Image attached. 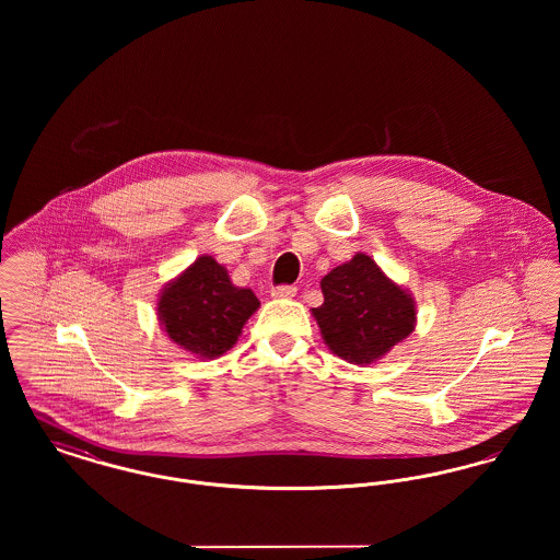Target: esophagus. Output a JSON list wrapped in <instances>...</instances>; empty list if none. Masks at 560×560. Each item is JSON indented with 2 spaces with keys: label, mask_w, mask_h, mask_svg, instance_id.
Wrapping results in <instances>:
<instances>
[{
  "label": "esophagus",
  "mask_w": 560,
  "mask_h": 560,
  "mask_svg": "<svg viewBox=\"0 0 560 560\" xmlns=\"http://www.w3.org/2000/svg\"><path fill=\"white\" fill-rule=\"evenodd\" d=\"M270 295H272L275 300H288V298L295 295V288H293V285H279V288H272V290H270Z\"/></svg>",
  "instance_id": "obj_1"
}]
</instances>
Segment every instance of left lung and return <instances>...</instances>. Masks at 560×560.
Instances as JSON below:
<instances>
[{
    "mask_svg": "<svg viewBox=\"0 0 560 560\" xmlns=\"http://www.w3.org/2000/svg\"><path fill=\"white\" fill-rule=\"evenodd\" d=\"M313 308L327 348L352 365H372L416 329V300L359 252L320 279Z\"/></svg>",
    "mask_w": 560,
    "mask_h": 560,
    "instance_id": "obj_1",
    "label": "left lung"
}]
</instances>
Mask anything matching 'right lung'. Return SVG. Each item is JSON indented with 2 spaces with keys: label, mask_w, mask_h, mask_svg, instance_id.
<instances>
[{
  "label": "right lung",
  "mask_w": 560,
  "mask_h": 560,
  "mask_svg": "<svg viewBox=\"0 0 560 560\" xmlns=\"http://www.w3.org/2000/svg\"><path fill=\"white\" fill-rule=\"evenodd\" d=\"M258 306L256 293L233 285L212 256H199L161 290L158 319L174 345L199 359H215L235 347Z\"/></svg>",
  "instance_id": "obj_1"
}]
</instances>
